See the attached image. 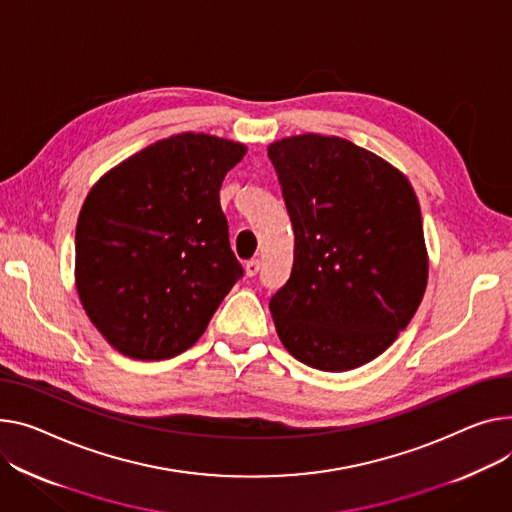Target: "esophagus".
I'll return each mask as SVG.
<instances>
[{"label":"esophagus","mask_w":512,"mask_h":512,"mask_svg":"<svg viewBox=\"0 0 512 512\" xmlns=\"http://www.w3.org/2000/svg\"><path fill=\"white\" fill-rule=\"evenodd\" d=\"M259 269H261L259 259H251V261H247V263H245V271H247V276H249V278L257 276V274H259Z\"/></svg>","instance_id":"obj_1"}]
</instances>
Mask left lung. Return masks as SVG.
<instances>
[{
	"label": "left lung",
	"instance_id": "left-lung-1",
	"mask_svg": "<svg viewBox=\"0 0 512 512\" xmlns=\"http://www.w3.org/2000/svg\"><path fill=\"white\" fill-rule=\"evenodd\" d=\"M294 228L290 280L269 300L284 348L344 372L383 354L428 282L418 197L403 173L344 138L294 135L267 148Z\"/></svg>",
	"mask_w": 512,
	"mask_h": 512
}]
</instances>
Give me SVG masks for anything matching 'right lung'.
Instances as JSON below:
<instances>
[{"label": "right lung", "instance_id": "obj_1", "mask_svg": "<svg viewBox=\"0 0 512 512\" xmlns=\"http://www.w3.org/2000/svg\"><path fill=\"white\" fill-rule=\"evenodd\" d=\"M245 152L216 135H170L90 189L76 226V288L92 325L123 356H179L243 278L220 187Z\"/></svg>", "mask_w": 512, "mask_h": 512}]
</instances>
